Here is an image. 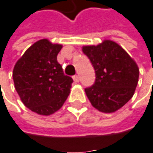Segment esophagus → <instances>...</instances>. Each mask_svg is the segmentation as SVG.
I'll list each match as a JSON object with an SVG mask.
<instances>
[{
	"instance_id": "obj_1",
	"label": "esophagus",
	"mask_w": 153,
	"mask_h": 153,
	"mask_svg": "<svg viewBox=\"0 0 153 153\" xmlns=\"http://www.w3.org/2000/svg\"><path fill=\"white\" fill-rule=\"evenodd\" d=\"M73 80H74L76 83H78V82H79V76H77V75L74 76H73Z\"/></svg>"
}]
</instances>
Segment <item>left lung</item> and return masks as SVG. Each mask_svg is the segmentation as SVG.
Segmentation results:
<instances>
[{
	"label": "left lung",
	"instance_id": "8db88e82",
	"mask_svg": "<svg viewBox=\"0 0 153 153\" xmlns=\"http://www.w3.org/2000/svg\"><path fill=\"white\" fill-rule=\"evenodd\" d=\"M94 71V84L85 89L91 105L105 114L122 108L135 92L139 68L130 55L116 42L105 39L94 46H83Z\"/></svg>",
	"mask_w": 153,
	"mask_h": 153
}]
</instances>
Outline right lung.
<instances>
[{
	"mask_svg": "<svg viewBox=\"0 0 153 153\" xmlns=\"http://www.w3.org/2000/svg\"><path fill=\"white\" fill-rule=\"evenodd\" d=\"M61 44L47 39L31 45L16 62L12 77L15 89L26 107L40 115L59 110L70 93L73 79L64 75L56 56Z\"/></svg>",
	"mask_w": 153,
	"mask_h": 153,
	"instance_id": "1",
	"label": "right lung"
}]
</instances>
